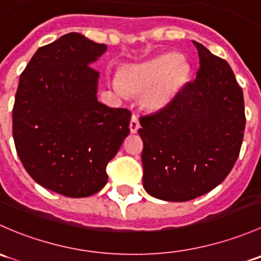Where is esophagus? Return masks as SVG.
Returning <instances> with one entry per match:
<instances>
[{
    "label": "esophagus",
    "mask_w": 261,
    "mask_h": 261,
    "mask_svg": "<svg viewBox=\"0 0 261 261\" xmlns=\"http://www.w3.org/2000/svg\"><path fill=\"white\" fill-rule=\"evenodd\" d=\"M139 127H140V123H139V117L136 115H133V117H131V121H130V131L133 134L138 133Z\"/></svg>",
    "instance_id": "1"
}]
</instances>
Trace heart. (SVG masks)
<instances>
[{
	"mask_svg": "<svg viewBox=\"0 0 261 261\" xmlns=\"http://www.w3.org/2000/svg\"><path fill=\"white\" fill-rule=\"evenodd\" d=\"M189 77V67L177 53L164 55L121 70L112 86L121 93H143L141 101L151 111L165 109L177 97Z\"/></svg>",
	"mask_w": 261,
	"mask_h": 261,
	"instance_id": "obj_1",
	"label": "heart"
}]
</instances>
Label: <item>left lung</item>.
I'll list each match as a JSON object with an SVG mask.
<instances>
[{"label":"left lung","instance_id":"8db88e82","mask_svg":"<svg viewBox=\"0 0 261 261\" xmlns=\"http://www.w3.org/2000/svg\"><path fill=\"white\" fill-rule=\"evenodd\" d=\"M193 44L196 80L165 109L140 117L144 188L163 201H191L216 188L235 165L244 139V94L232 69Z\"/></svg>","mask_w":261,"mask_h":261}]
</instances>
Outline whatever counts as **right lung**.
<instances>
[{"instance_id": "obj_1", "label": "right lung", "mask_w": 261, "mask_h": 261, "mask_svg": "<svg viewBox=\"0 0 261 261\" xmlns=\"http://www.w3.org/2000/svg\"><path fill=\"white\" fill-rule=\"evenodd\" d=\"M106 49L67 34L39 48L20 75L12 110L17 155L36 183L65 197L101 191L130 133L131 112L97 99L99 73L91 64Z\"/></svg>"}]
</instances>
